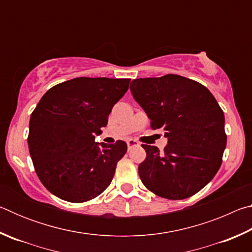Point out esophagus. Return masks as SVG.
<instances>
[{"label":"esophagus","instance_id":"34e87169","mask_svg":"<svg viewBox=\"0 0 252 252\" xmlns=\"http://www.w3.org/2000/svg\"><path fill=\"white\" fill-rule=\"evenodd\" d=\"M126 144H127V148L131 149V148H133V147H138L139 146V142L136 141V140H134V139H129L126 141Z\"/></svg>","mask_w":252,"mask_h":252}]
</instances>
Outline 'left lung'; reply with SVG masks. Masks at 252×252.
Wrapping results in <instances>:
<instances>
[{"instance_id": "left-lung-1", "label": "left lung", "mask_w": 252, "mask_h": 252, "mask_svg": "<svg viewBox=\"0 0 252 252\" xmlns=\"http://www.w3.org/2000/svg\"><path fill=\"white\" fill-rule=\"evenodd\" d=\"M130 90L153 130L168 138L163 151L142 144L147 158L139 176L159 197L182 200L195 194L218 172L227 144L224 114L208 89L177 74L135 79Z\"/></svg>"}]
</instances>
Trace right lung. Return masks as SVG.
Returning a JSON list of instances; mask_svg holds the SVG:
<instances>
[{
  "instance_id": "right-lung-1",
  "label": "right lung",
  "mask_w": 252,
  "mask_h": 252,
  "mask_svg": "<svg viewBox=\"0 0 252 252\" xmlns=\"http://www.w3.org/2000/svg\"><path fill=\"white\" fill-rule=\"evenodd\" d=\"M130 79L75 78L41 97L30 119L29 150L40 181L69 202H85L110 186L126 143L94 142Z\"/></svg>"
}]
</instances>
